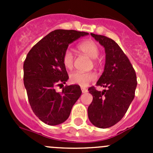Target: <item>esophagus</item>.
I'll list each match as a JSON object with an SVG mask.
<instances>
[{
	"instance_id": "1",
	"label": "esophagus",
	"mask_w": 153,
	"mask_h": 153,
	"mask_svg": "<svg viewBox=\"0 0 153 153\" xmlns=\"http://www.w3.org/2000/svg\"><path fill=\"white\" fill-rule=\"evenodd\" d=\"M81 91H82L83 93H86V92H88L87 89H85V88H83V87H81Z\"/></svg>"
}]
</instances>
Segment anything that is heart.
Returning a JSON list of instances; mask_svg holds the SVG:
<instances>
[{"label": "heart", "instance_id": "obj_1", "mask_svg": "<svg viewBox=\"0 0 153 153\" xmlns=\"http://www.w3.org/2000/svg\"><path fill=\"white\" fill-rule=\"evenodd\" d=\"M78 49L87 55L89 58H92V62L95 65L98 64V60L97 57L100 53V49L98 44L93 41L88 40L80 44L78 46ZM63 64L67 69H71L73 66L74 56L72 52L69 49H67L63 55L62 58ZM96 79V75L94 72H81L78 71L72 72L69 75V81L72 84H78V85L86 87L90 84L92 81H94Z\"/></svg>", "mask_w": 153, "mask_h": 153}]
</instances>
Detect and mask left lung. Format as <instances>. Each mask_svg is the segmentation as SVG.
Listing matches in <instances>:
<instances>
[{"instance_id":"left-lung-1","label":"left lung","mask_w":153,"mask_h":153,"mask_svg":"<svg viewBox=\"0 0 153 153\" xmlns=\"http://www.w3.org/2000/svg\"><path fill=\"white\" fill-rule=\"evenodd\" d=\"M91 35L105 49V67L96 86L106 89L101 92L94 86L88 89L93 97L88 107V117L95 126L105 129L117 124L124 116L135 97L136 74L116 42L104 35Z\"/></svg>"}]
</instances>
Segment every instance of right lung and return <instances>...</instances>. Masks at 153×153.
<instances>
[{
	"mask_svg": "<svg viewBox=\"0 0 153 153\" xmlns=\"http://www.w3.org/2000/svg\"><path fill=\"white\" fill-rule=\"evenodd\" d=\"M89 35L76 30L56 29L38 41L28 52L24 63V83L29 104L41 121L55 126L69 118L71 109L81 95L80 86L66 84L69 76L62 58L69 44Z\"/></svg>",
	"mask_w": 153,
	"mask_h": 153,
	"instance_id": "1",
	"label": "right lung"
}]
</instances>
